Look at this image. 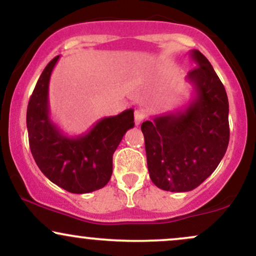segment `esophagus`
I'll use <instances>...</instances> for the list:
<instances>
[{
	"mask_svg": "<svg viewBox=\"0 0 256 256\" xmlns=\"http://www.w3.org/2000/svg\"><path fill=\"white\" fill-rule=\"evenodd\" d=\"M143 120H144V113H143V110H134V122H136V125L142 124Z\"/></svg>",
	"mask_w": 256,
	"mask_h": 256,
	"instance_id": "obj_1",
	"label": "esophagus"
}]
</instances>
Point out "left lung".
I'll list each match as a JSON object with an SVG mask.
<instances>
[{
  "label": "left lung",
  "instance_id": "obj_1",
  "mask_svg": "<svg viewBox=\"0 0 256 256\" xmlns=\"http://www.w3.org/2000/svg\"><path fill=\"white\" fill-rule=\"evenodd\" d=\"M196 67L186 80L195 96L183 110L154 116L140 126L152 182L172 192L194 190L224 158L230 140L224 85L201 52H190Z\"/></svg>",
  "mask_w": 256,
  "mask_h": 256
}]
</instances>
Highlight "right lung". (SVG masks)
Returning a JSON list of instances; mask_svg holds the SVG:
<instances>
[{
  "mask_svg": "<svg viewBox=\"0 0 256 256\" xmlns=\"http://www.w3.org/2000/svg\"><path fill=\"white\" fill-rule=\"evenodd\" d=\"M58 58L46 64L28 101L26 125L32 156L58 186L73 194L95 192L110 182L114 152L134 125V110L102 118L80 136L64 134L49 116V80Z\"/></svg>",
  "mask_w": 256,
  "mask_h": 256,
  "instance_id": "right-lung-1",
  "label": "right lung"
}]
</instances>
